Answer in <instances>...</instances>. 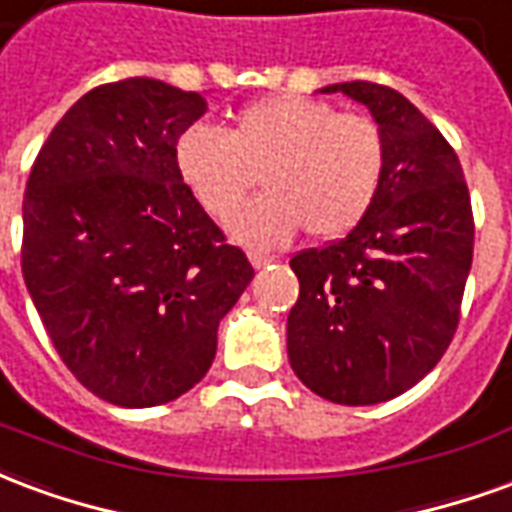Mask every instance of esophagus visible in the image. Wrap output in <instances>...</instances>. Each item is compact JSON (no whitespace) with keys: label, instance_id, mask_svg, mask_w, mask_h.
<instances>
[{"label":"esophagus","instance_id":"obj_1","mask_svg":"<svg viewBox=\"0 0 512 512\" xmlns=\"http://www.w3.org/2000/svg\"><path fill=\"white\" fill-rule=\"evenodd\" d=\"M249 263L255 268H266L268 263H274V257L271 255H257V252H249Z\"/></svg>","mask_w":512,"mask_h":512}]
</instances>
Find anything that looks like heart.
Returning <instances> with one entry per match:
<instances>
[{
	"label": "heart",
	"instance_id": "heart-1",
	"mask_svg": "<svg viewBox=\"0 0 512 512\" xmlns=\"http://www.w3.org/2000/svg\"><path fill=\"white\" fill-rule=\"evenodd\" d=\"M175 167L205 211L224 219L256 185L268 195L230 217L227 233L252 249L343 238L373 208L386 172V142L373 117L326 101L274 95L246 106L224 134L194 123L175 142Z\"/></svg>",
	"mask_w": 512,
	"mask_h": 512
}]
</instances>
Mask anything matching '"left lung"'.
<instances>
[{
    "instance_id": "left-lung-1",
    "label": "left lung",
    "mask_w": 512,
    "mask_h": 512,
    "mask_svg": "<svg viewBox=\"0 0 512 512\" xmlns=\"http://www.w3.org/2000/svg\"><path fill=\"white\" fill-rule=\"evenodd\" d=\"M321 93L370 109L384 134L386 172L351 233L290 260L299 301L288 315V359L315 395L373 406L428 376L458 329L472 202L455 150L397 90L343 82Z\"/></svg>"
}]
</instances>
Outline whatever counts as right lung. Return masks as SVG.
<instances>
[{
  "mask_svg": "<svg viewBox=\"0 0 512 512\" xmlns=\"http://www.w3.org/2000/svg\"><path fill=\"white\" fill-rule=\"evenodd\" d=\"M205 112V95L158 79L95 87L29 172V296L68 370L115 406H161L202 381L255 277L175 167L178 136Z\"/></svg>",
  "mask_w": 512,
  "mask_h": 512,
  "instance_id": "obj_1",
  "label": "right lung"
}]
</instances>
